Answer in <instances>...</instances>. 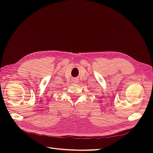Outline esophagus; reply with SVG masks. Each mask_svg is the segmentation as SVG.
<instances>
[{"mask_svg": "<svg viewBox=\"0 0 153 153\" xmlns=\"http://www.w3.org/2000/svg\"><path fill=\"white\" fill-rule=\"evenodd\" d=\"M72 82L74 83V84H78V82H79V81H78V79H77V78H73V79L72 80Z\"/></svg>", "mask_w": 153, "mask_h": 153, "instance_id": "34e87169", "label": "esophagus"}]
</instances>
